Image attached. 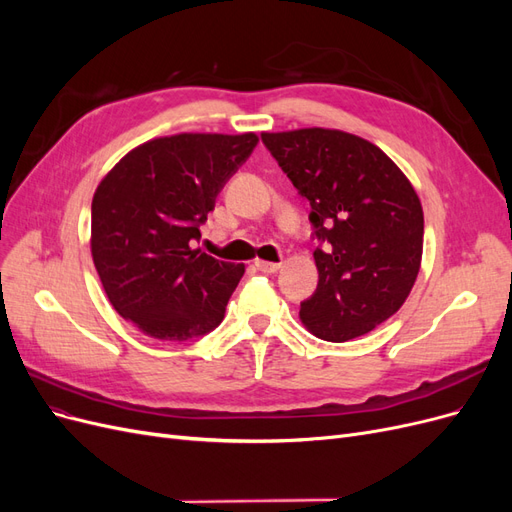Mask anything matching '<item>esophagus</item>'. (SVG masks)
<instances>
[{
    "label": "esophagus",
    "instance_id": "esophagus-1",
    "mask_svg": "<svg viewBox=\"0 0 512 512\" xmlns=\"http://www.w3.org/2000/svg\"><path fill=\"white\" fill-rule=\"evenodd\" d=\"M254 265H256V269L258 271H262V273H275L277 269H280L282 267V262H271V260H256L254 262Z\"/></svg>",
    "mask_w": 512,
    "mask_h": 512
}]
</instances>
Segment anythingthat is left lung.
I'll use <instances>...</instances> for the list:
<instances>
[{
  "mask_svg": "<svg viewBox=\"0 0 512 512\" xmlns=\"http://www.w3.org/2000/svg\"><path fill=\"white\" fill-rule=\"evenodd\" d=\"M262 143L312 205L318 288L301 303L305 329L346 342L406 303L423 258V207L408 177L365 138L301 128L262 132Z\"/></svg>",
  "mask_w": 512,
  "mask_h": 512,
  "instance_id": "1",
  "label": "left lung"
}]
</instances>
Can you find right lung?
Segmentation results:
<instances>
[{
	"instance_id": "obj_1",
	"label": "right lung",
	"mask_w": 512,
	"mask_h": 512,
	"mask_svg": "<svg viewBox=\"0 0 512 512\" xmlns=\"http://www.w3.org/2000/svg\"><path fill=\"white\" fill-rule=\"evenodd\" d=\"M258 143L254 132H181L128 151L91 200V258L115 312L164 342L218 327L245 265L194 250L198 226Z\"/></svg>"
}]
</instances>
